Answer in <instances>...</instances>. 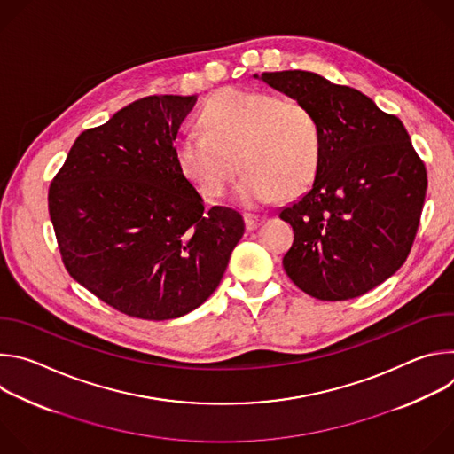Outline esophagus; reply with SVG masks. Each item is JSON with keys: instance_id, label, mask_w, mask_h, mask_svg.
<instances>
[{"instance_id": "1", "label": "esophagus", "mask_w": 454, "mask_h": 454, "mask_svg": "<svg viewBox=\"0 0 454 454\" xmlns=\"http://www.w3.org/2000/svg\"><path fill=\"white\" fill-rule=\"evenodd\" d=\"M244 223H246V230L253 231V230H256L258 226L264 223V217L262 215H254V214H244Z\"/></svg>"}]
</instances>
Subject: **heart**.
Returning <instances> with one entry per match:
<instances>
[{
	"instance_id": "1",
	"label": "heart",
	"mask_w": 454,
	"mask_h": 454,
	"mask_svg": "<svg viewBox=\"0 0 454 454\" xmlns=\"http://www.w3.org/2000/svg\"><path fill=\"white\" fill-rule=\"evenodd\" d=\"M201 125L205 131L177 137L174 154L205 200L223 196L237 167L244 168L237 198L249 207L271 201L280 192L296 196L316 176L321 131L300 100L226 88L203 107Z\"/></svg>"
}]
</instances>
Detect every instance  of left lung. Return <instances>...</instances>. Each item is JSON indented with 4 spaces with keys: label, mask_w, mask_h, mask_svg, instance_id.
<instances>
[{
    "label": "left lung",
    "mask_w": 454,
    "mask_h": 454,
    "mask_svg": "<svg viewBox=\"0 0 454 454\" xmlns=\"http://www.w3.org/2000/svg\"><path fill=\"white\" fill-rule=\"evenodd\" d=\"M303 102L321 131L312 188L284 208L294 231L287 277L323 301H343L390 278L411 251L427 172L395 114L361 91L287 70L254 75Z\"/></svg>",
    "instance_id": "8db88e82"
}]
</instances>
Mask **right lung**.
Segmentation results:
<instances>
[{
  "label": "right lung",
  "instance_id": "add662e5",
  "mask_svg": "<svg viewBox=\"0 0 454 454\" xmlns=\"http://www.w3.org/2000/svg\"><path fill=\"white\" fill-rule=\"evenodd\" d=\"M198 97L153 95L86 129L55 174L48 212L67 271L113 309L174 319L208 300L244 233L205 203L174 140Z\"/></svg>",
  "mask_w": 454,
  "mask_h": 454
}]
</instances>
